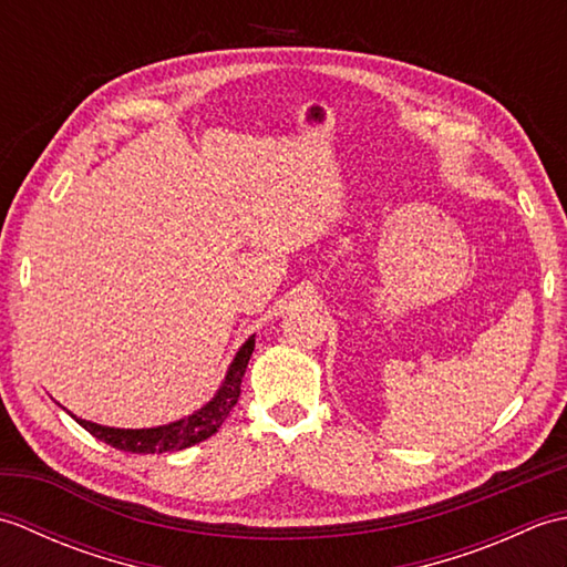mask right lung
Masks as SVG:
<instances>
[{"instance_id": "1", "label": "right lung", "mask_w": 567, "mask_h": 567, "mask_svg": "<svg viewBox=\"0 0 567 567\" xmlns=\"http://www.w3.org/2000/svg\"><path fill=\"white\" fill-rule=\"evenodd\" d=\"M252 348H256V336H250V339L240 346L231 368L226 372L221 390L214 394V400L187 419H179L173 421V424L155 429H112L92 424V421H82L78 416L75 421L82 429H87L94 439H100L106 445H112V449H118L124 453H167L189 449V445L214 436L224 424L228 412H231L234 404L238 402L240 380H244Z\"/></svg>"}]
</instances>
